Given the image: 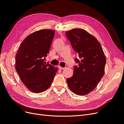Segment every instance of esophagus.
<instances>
[{"label": "esophagus", "instance_id": "34e87169", "mask_svg": "<svg viewBox=\"0 0 124 124\" xmlns=\"http://www.w3.org/2000/svg\"><path fill=\"white\" fill-rule=\"evenodd\" d=\"M58 68H59L60 70H63V69H65V67H62L61 66H58Z\"/></svg>", "mask_w": 124, "mask_h": 124}]
</instances>
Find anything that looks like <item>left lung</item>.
I'll list each match as a JSON object with an SVG mask.
<instances>
[{"instance_id":"obj_1","label":"left lung","mask_w":124,"mask_h":124,"mask_svg":"<svg viewBox=\"0 0 124 124\" xmlns=\"http://www.w3.org/2000/svg\"><path fill=\"white\" fill-rule=\"evenodd\" d=\"M66 35L78 55L74 61L73 76L67 79L70 89L80 96L93 91L104 73L106 58L102 46L95 37L84 29H73Z\"/></svg>"}]
</instances>
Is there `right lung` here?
<instances>
[{"mask_svg":"<svg viewBox=\"0 0 124 124\" xmlns=\"http://www.w3.org/2000/svg\"><path fill=\"white\" fill-rule=\"evenodd\" d=\"M55 31L43 29L27 36L16 57V68L22 82L29 91L40 93L49 88L58 68L45 62L49 53Z\"/></svg>","mask_w":124,"mask_h":124,"instance_id":"obj_1","label":"right lung"}]
</instances>
